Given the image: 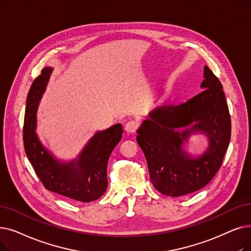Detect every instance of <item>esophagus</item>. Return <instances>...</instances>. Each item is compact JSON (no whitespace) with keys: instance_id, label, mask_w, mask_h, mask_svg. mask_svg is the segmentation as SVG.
<instances>
[{"instance_id":"34e87169","label":"esophagus","mask_w":251,"mask_h":251,"mask_svg":"<svg viewBox=\"0 0 251 251\" xmlns=\"http://www.w3.org/2000/svg\"><path fill=\"white\" fill-rule=\"evenodd\" d=\"M138 128V123L136 121H129L125 124V130L129 133H134Z\"/></svg>"}]
</instances>
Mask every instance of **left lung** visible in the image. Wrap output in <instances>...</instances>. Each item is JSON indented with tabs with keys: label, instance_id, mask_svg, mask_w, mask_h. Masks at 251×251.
<instances>
[{
	"label": "left lung",
	"instance_id": "8db88e82",
	"mask_svg": "<svg viewBox=\"0 0 251 251\" xmlns=\"http://www.w3.org/2000/svg\"><path fill=\"white\" fill-rule=\"evenodd\" d=\"M202 91L176 105H163L149 114L137 129L136 140L147 159L152 186L170 197L194 193L213 178L231 138V118L223 86L204 67ZM209 139L199 156L183 148L194 134Z\"/></svg>",
	"mask_w": 251,
	"mask_h": 251
}]
</instances>
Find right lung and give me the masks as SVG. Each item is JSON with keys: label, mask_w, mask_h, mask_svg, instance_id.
Segmentation results:
<instances>
[{"label": "right lung", "mask_w": 251, "mask_h": 251, "mask_svg": "<svg viewBox=\"0 0 251 251\" xmlns=\"http://www.w3.org/2000/svg\"><path fill=\"white\" fill-rule=\"evenodd\" d=\"M52 72L51 67L43 69L27 94L24 125L25 150L47 190L75 201L91 202L100 198L106 191L107 162L122 138V124L95 132L77 158L70 161L57 159L42 144L36 131L38 106Z\"/></svg>", "instance_id": "right-lung-1"}]
</instances>
